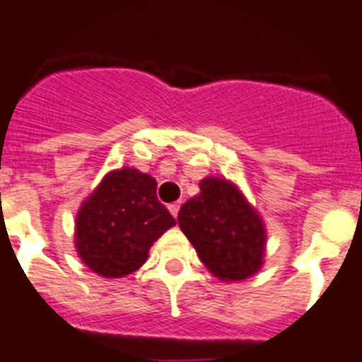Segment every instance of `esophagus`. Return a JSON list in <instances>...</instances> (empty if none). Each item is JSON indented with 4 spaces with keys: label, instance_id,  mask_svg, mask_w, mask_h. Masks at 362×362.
<instances>
[{
    "label": "esophagus",
    "instance_id": "34e87169",
    "mask_svg": "<svg viewBox=\"0 0 362 362\" xmlns=\"http://www.w3.org/2000/svg\"><path fill=\"white\" fill-rule=\"evenodd\" d=\"M169 211H171V215L177 218L178 216V211H180V202H173L169 204Z\"/></svg>",
    "mask_w": 362,
    "mask_h": 362
}]
</instances>
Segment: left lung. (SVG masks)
<instances>
[{
    "instance_id": "1",
    "label": "left lung",
    "mask_w": 362,
    "mask_h": 362,
    "mask_svg": "<svg viewBox=\"0 0 362 362\" xmlns=\"http://www.w3.org/2000/svg\"><path fill=\"white\" fill-rule=\"evenodd\" d=\"M200 193L178 211V226L200 260L220 281H244L264 264L266 228L233 182L200 180Z\"/></svg>"
}]
</instances>
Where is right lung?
<instances>
[{"mask_svg": "<svg viewBox=\"0 0 362 362\" xmlns=\"http://www.w3.org/2000/svg\"><path fill=\"white\" fill-rule=\"evenodd\" d=\"M177 224L156 199V180L133 168L107 173L76 215L74 246L87 268L105 279L136 272L151 246Z\"/></svg>", "mask_w": 362, "mask_h": 362, "instance_id": "obj_1", "label": "right lung"}]
</instances>
